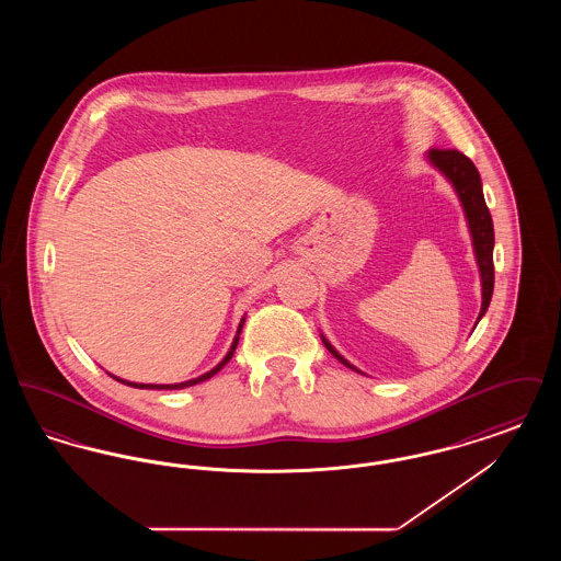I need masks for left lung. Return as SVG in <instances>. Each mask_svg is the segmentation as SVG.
Segmentation results:
<instances>
[{"label":"left lung","mask_w":561,"mask_h":561,"mask_svg":"<svg viewBox=\"0 0 561 561\" xmlns=\"http://www.w3.org/2000/svg\"><path fill=\"white\" fill-rule=\"evenodd\" d=\"M425 160L428 161L431 168H435L450 185H453L454 193L460 202V208L465 213V220L469 227V236H471V245H473V256L478 263V271H480L481 282V309L480 316L476 325L480 323L483 313L490 307L492 300V290H494V225H492V216L485 206L483 199V188H481V179L478 168L473 165V161L469 160L467 156H462L456 149H428L425 153ZM321 343L325 348L351 370L364 374L359 368H355L348 359H345L334 345L320 334Z\"/></svg>","instance_id":"8db88e82"}]
</instances>
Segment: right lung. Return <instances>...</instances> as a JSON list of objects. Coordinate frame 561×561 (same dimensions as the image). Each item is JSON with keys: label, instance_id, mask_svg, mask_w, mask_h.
<instances>
[{"label": "right lung", "instance_id": "obj_1", "mask_svg": "<svg viewBox=\"0 0 561 561\" xmlns=\"http://www.w3.org/2000/svg\"><path fill=\"white\" fill-rule=\"evenodd\" d=\"M243 321H245V313H243V318H241L240 325H238V332H236V336H233V343H231V347L227 351V355H225V357L214 366L213 370H208V373H204L202 376H197V378H191V380H185V382H174V385H153V382H133V380L119 378V376H115V374H107L108 376H113L115 380H119V382H124V385H128V387H134V389H165V391H172V389H185V387H193V385H197V382H204V380L213 378L214 374L220 373V370L229 364V359L233 357V353H236V348H238V343H240Z\"/></svg>", "mask_w": 561, "mask_h": 561}]
</instances>
